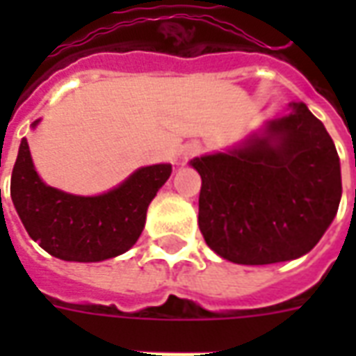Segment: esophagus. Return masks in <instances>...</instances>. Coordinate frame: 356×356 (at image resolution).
Returning <instances> with one entry per match:
<instances>
[{
	"label": "esophagus",
	"instance_id": "1",
	"mask_svg": "<svg viewBox=\"0 0 356 356\" xmlns=\"http://www.w3.org/2000/svg\"><path fill=\"white\" fill-rule=\"evenodd\" d=\"M201 153V145L200 144H186L183 147V161H188V159H192V156L200 155Z\"/></svg>",
	"mask_w": 356,
	"mask_h": 356
}]
</instances>
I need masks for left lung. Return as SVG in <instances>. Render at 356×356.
Returning a JSON list of instances; mask_svg holds the SVG:
<instances>
[{"label":"left lung","mask_w":356,"mask_h":356,"mask_svg":"<svg viewBox=\"0 0 356 356\" xmlns=\"http://www.w3.org/2000/svg\"><path fill=\"white\" fill-rule=\"evenodd\" d=\"M201 175L207 245L234 264L303 257L332 223L342 197L334 142L305 103L266 122L225 153L190 161Z\"/></svg>","instance_id":"left-lung-1"}]
</instances>
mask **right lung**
Here are the masks:
<instances>
[{
  "mask_svg": "<svg viewBox=\"0 0 356 356\" xmlns=\"http://www.w3.org/2000/svg\"><path fill=\"white\" fill-rule=\"evenodd\" d=\"M170 175L172 164H153L138 168L105 194H68L38 177L29 144L22 138L10 197L25 231L47 253L68 262H102L136 243L147 207Z\"/></svg>",
  "mask_w": 356,
  "mask_h": 356,
  "instance_id": "obj_1",
  "label": "right lung"
}]
</instances>
